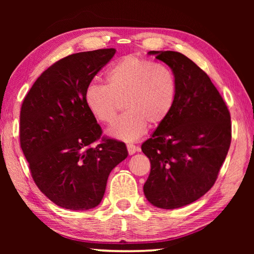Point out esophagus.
<instances>
[{
  "label": "esophagus",
  "mask_w": 254,
  "mask_h": 254,
  "mask_svg": "<svg viewBox=\"0 0 254 254\" xmlns=\"http://www.w3.org/2000/svg\"><path fill=\"white\" fill-rule=\"evenodd\" d=\"M127 152H128V154H130V155L135 154L137 150H138V147H136L135 145H133V144H127Z\"/></svg>",
  "instance_id": "obj_1"
}]
</instances>
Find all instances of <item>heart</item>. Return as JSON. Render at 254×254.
I'll return each mask as SVG.
<instances>
[{"instance_id": "obj_1", "label": "heart", "mask_w": 254, "mask_h": 254, "mask_svg": "<svg viewBox=\"0 0 254 254\" xmlns=\"http://www.w3.org/2000/svg\"><path fill=\"white\" fill-rule=\"evenodd\" d=\"M178 83L172 69L149 59L130 55L113 64L107 73V85L91 83L84 100L97 120L111 123L124 101L127 110L113 122L111 136L133 142L150 127L163 124L174 109Z\"/></svg>"}]
</instances>
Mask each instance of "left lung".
Here are the masks:
<instances>
[{
  "label": "left lung",
  "mask_w": 254,
  "mask_h": 254,
  "mask_svg": "<svg viewBox=\"0 0 254 254\" xmlns=\"http://www.w3.org/2000/svg\"><path fill=\"white\" fill-rule=\"evenodd\" d=\"M175 73L178 93L168 119L143 153L150 161L144 194L154 206L170 209L203 196L216 182L231 143L230 112L208 75L176 51H149Z\"/></svg>",
  "instance_id": "8db88e82"
}]
</instances>
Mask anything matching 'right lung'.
<instances>
[{"mask_svg": "<svg viewBox=\"0 0 254 254\" xmlns=\"http://www.w3.org/2000/svg\"><path fill=\"white\" fill-rule=\"evenodd\" d=\"M115 53L99 49L61 59L37 78L21 104L19 142L32 180L60 207H96L111 170L127 156L123 142L102 136L84 100L86 87Z\"/></svg>", "mask_w": 254, "mask_h": 254, "instance_id": "1", "label": "right lung"}]
</instances>
